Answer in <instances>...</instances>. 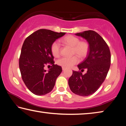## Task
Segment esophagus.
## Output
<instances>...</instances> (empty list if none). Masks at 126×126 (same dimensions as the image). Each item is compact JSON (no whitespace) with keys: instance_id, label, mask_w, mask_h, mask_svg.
<instances>
[{"instance_id":"esophagus-1","label":"esophagus","mask_w":126,"mask_h":126,"mask_svg":"<svg viewBox=\"0 0 126 126\" xmlns=\"http://www.w3.org/2000/svg\"><path fill=\"white\" fill-rule=\"evenodd\" d=\"M66 69V68H64V67H62V70L63 71H64V70H65Z\"/></svg>"}]
</instances>
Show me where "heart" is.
Segmentation results:
<instances>
[{"label":"heart","mask_w":126,"mask_h":126,"mask_svg":"<svg viewBox=\"0 0 126 126\" xmlns=\"http://www.w3.org/2000/svg\"><path fill=\"white\" fill-rule=\"evenodd\" d=\"M61 42L65 46L72 47V54L76 55L71 57H63L59 59L57 61V64L62 67H71L78 63L79 59L77 57L80 59H84L88 55L90 50V44L87 40H80L77 37L68 35L61 39ZM50 51L55 57H58L60 55V46L57 42H54L51 44Z\"/></svg>","instance_id":"heart-1"}]
</instances>
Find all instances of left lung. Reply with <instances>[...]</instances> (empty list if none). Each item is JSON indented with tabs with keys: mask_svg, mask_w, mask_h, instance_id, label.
<instances>
[{
	"mask_svg": "<svg viewBox=\"0 0 126 126\" xmlns=\"http://www.w3.org/2000/svg\"><path fill=\"white\" fill-rule=\"evenodd\" d=\"M76 35L89 43L90 50L86 59L78 65L79 71H73L68 84L76 94L88 96L95 92L105 80L110 65V52L106 42L95 31L89 30ZM84 69L87 72L82 75L81 72Z\"/></svg>",
	"mask_w": 126,
	"mask_h": 126,
	"instance_id": "8db88e82",
	"label": "left lung"
}]
</instances>
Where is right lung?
I'll use <instances>...</instances> for the list:
<instances>
[{
    "label": "right lung",
    "mask_w": 126,
    "mask_h": 126,
    "mask_svg": "<svg viewBox=\"0 0 126 126\" xmlns=\"http://www.w3.org/2000/svg\"><path fill=\"white\" fill-rule=\"evenodd\" d=\"M64 34L41 29L29 35L23 43L19 60L21 76L25 86L35 95H44L52 91L62 71L61 66L54 64L50 46ZM47 64L52 65L48 72L44 69Z\"/></svg>",
    "instance_id": "1"
}]
</instances>
